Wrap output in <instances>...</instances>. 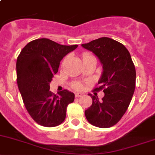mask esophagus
Returning <instances> with one entry per match:
<instances>
[{
	"label": "esophagus",
	"instance_id": "esophagus-1",
	"mask_svg": "<svg viewBox=\"0 0 155 155\" xmlns=\"http://www.w3.org/2000/svg\"><path fill=\"white\" fill-rule=\"evenodd\" d=\"M81 96H82V93L77 92V93H76V94H75V97H81Z\"/></svg>",
	"mask_w": 155,
	"mask_h": 155
}]
</instances>
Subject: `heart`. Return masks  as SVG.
<instances>
[{"label": "heart", "mask_w": 155, "mask_h": 155, "mask_svg": "<svg viewBox=\"0 0 155 155\" xmlns=\"http://www.w3.org/2000/svg\"><path fill=\"white\" fill-rule=\"evenodd\" d=\"M85 56H88V54H85L83 56V58H84V57H85ZM74 87L76 88H77V89H79V88H81V85H80V84H79V83H76V84H75V85H74Z\"/></svg>", "instance_id": "1"}]
</instances>
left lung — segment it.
Instances as JSON below:
<instances>
[{
  "label": "left lung",
  "mask_w": 155,
  "mask_h": 155,
  "mask_svg": "<svg viewBox=\"0 0 155 155\" xmlns=\"http://www.w3.org/2000/svg\"><path fill=\"white\" fill-rule=\"evenodd\" d=\"M82 48L92 52L103 67L98 81L104 96L99 101L96 93L89 94L92 104L85 110L88 123L100 128H108L117 124L127 111L136 88V68L129 51L115 40L102 37Z\"/></svg>",
  "instance_id": "obj_1"
}]
</instances>
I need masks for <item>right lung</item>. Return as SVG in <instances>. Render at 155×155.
<instances>
[{"instance_id":"obj_1","label":"right lung","mask_w":155,"mask_h":155,"mask_svg":"<svg viewBox=\"0 0 155 155\" xmlns=\"http://www.w3.org/2000/svg\"><path fill=\"white\" fill-rule=\"evenodd\" d=\"M78 47L62 45L48 38L30 41L16 61V81L23 103L37 124L45 127L60 125L66 118L67 107L75 94L68 90L50 91V82L58 71L60 62Z\"/></svg>"}]
</instances>
